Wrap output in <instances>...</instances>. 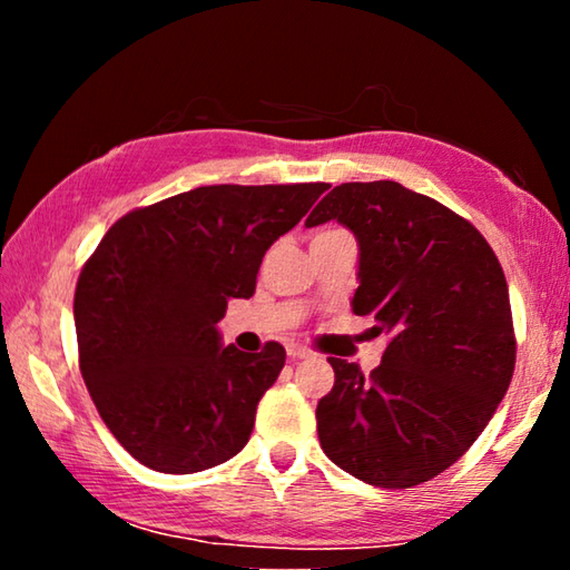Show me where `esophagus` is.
I'll return each mask as SVG.
<instances>
[{
    "instance_id": "34e87169",
    "label": "esophagus",
    "mask_w": 570,
    "mask_h": 570,
    "mask_svg": "<svg viewBox=\"0 0 570 570\" xmlns=\"http://www.w3.org/2000/svg\"><path fill=\"white\" fill-rule=\"evenodd\" d=\"M288 356H292V360H308V356H312V350H306L302 344H292L288 346Z\"/></svg>"
}]
</instances>
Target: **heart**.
I'll return each instance as SVG.
<instances>
[{
	"label": "heart",
	"mask_w": 570,
	"mask_h": 570,
	"mask_svg": "<svg viewBox=\"0 0 570 570\" xmlns=\"http://www.w3.org/2000/svg\"><path fill=\"white\" fill-rule=\"evenodd\" d=\"M330 234H336V228H330V230H322V234H316V238H320V236H330Z\"/></svg>",
	"instance_id": "heart-1"
}]
</instances>
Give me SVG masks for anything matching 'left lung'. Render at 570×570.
Instances as JSON below:
<instances>
[{
  "instance_id": "1",
  "label": "left lung",
  "mask_w": 570,
  "mask_h": 570,
  "mask_svg": "<svg viewBox=\"0 0 570 570\" xmlns=\"http://www.w3.org/2000/svg\"><path fill=\"white\" fill-rule=\"evenodd\" d=\"M332 218L360 240L352 312L390 342L370 374L330 356L322 450L370 485H420L465 455L513 380L503 266L470 220L394 180L342 183L306 226Z\"/></svg>"
}]
</instances>
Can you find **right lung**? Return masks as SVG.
Listing matches in <instances>:
<instances>
[{
  "label": "right lung",
  "instance_id": "1",
  "mask_svg": "<svg viewBox=\"0 0 570 570\" xmlns=\"http://www.w3.org/2000/svg\"><path fill=\"white\" fill-rule=\"evenodd\" d=\"M330 183L200 186L115 220L75 288L80 372L115 440L168 475L244 450L286 350L220 346L228 298L256 292L262 258Z\"/></svg>",
  "mask_w": 570,
  "mask_h": 570
}]
</instances>
